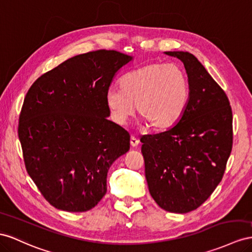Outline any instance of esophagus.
Returning <instances> with one entry per match:
<instances>
[{
    "label": "esophagus",
    "instance_id": "34e87169",
    "mask_svg": "<svg viewBox=\"0 0 252 252\" xmlns=\"http://www.w3.org/2000/svg\"><path fill=\"white\" fill-rule=\"evenodd\" d=\"M130 145L132 147H137L139 145V140L137 138H134L133 135H131V138H130Z\"/></svg>",
    "mask_w": 252,
    "mask_h": 252
}]
</instances>
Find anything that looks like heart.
I'll use <instances>...</instances> for the list:
<instances>
[{"mask_svg": "<svg viewBox=\"0 0 252 252\" xmlns=\"http://www.w3.org/2000/svg\"><path fill=\"white\" fill-rule=\"evenodd\" d=\"M121 89L110 88L106 104L112 120L124 125L137 112L156 130L173 127L185 113L189 80L181 66L152 63L122 77Z\"/></svg>", "mask_w": 252, "mask_h": 252, "instance_id": "heart-1", "label": "heart"}]
</instances>
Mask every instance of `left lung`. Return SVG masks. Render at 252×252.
Instances as JSON below:
<instances>
[{"label":"left lung","instance_id":"left-lung-1","mask_svg":"<svg viewBox=\"0 0 252 252\" xmlns=\"http://www.w3.org/2000/svg\"><path fill=\"white\" fill-rule=\"evenodd\" d=\"M180 59L189 80L187 109L167 130L143 135L141 152L154 200L172 213L201 206L220 182L232 149V110L226 93L189 52Z\"/></svg>","mask_w":252,"mask_h":252}]
</instances>
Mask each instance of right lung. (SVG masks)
Segmentation results:
<instances>
[{
    "instance_id": "right-lung-1",
    "label": "right lung",
    "mask_w": 252,
    "mask_h": 252,
    "mask_svg": "<svg viewBox=\"0 0 252 252\" xmlns=\"http://www.w3.org/2000/svg\"><path fill=\"white\" fill-rule=\"evenodd\" d=\"M133 60L117 51L74 56L30 88L18 133L26 171L53 207L94 208L107 192L112 163L130 148V135L107 118L106 93Z\"/></svg>"
}]
</instances>
